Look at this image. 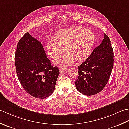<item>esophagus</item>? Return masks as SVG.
<instances>
[{
    "label": "esophagus",
    "instance_id": "esophagus-1",
    "mask_svg": "<svg viewBox=\"0 0 129 129\" xmlns=\"http://www.w3.org/2000/svg\"><path fill=\"white\" fill-rule=\"evenodd\" d=\"M67 70V68L64 66H61L59 68L60 72H64L65 71H66Z\"/></svg>",
    "mask_w": 129,
    "mask_h": 129
}]
</instances>
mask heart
Returning a JSON list of instances; mask_svg holds the SVG:
<instances>
[{"mask_svg": "<svg viewBox=\"0 0 129 129\" xmlns=\"http://www.w3.org/2000/svg\"><path fill=\"white\" fill-rule=\"evenodd\" d=\"M94 43V36L92 31L80 27H72L58 31L56 39L49 38L47 47L48 53L54 59L58 58L66 48L68 53L57 63L71 65L76 61L85 60L90 56Z\"/></svg>", "mask_w": 129, "mask_h": 129, "instance_id": "heart-1", "label": "heart"}]
</instances>
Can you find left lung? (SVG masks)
Wrapping results in <instances>:
<instances>
[{"mask_svg":"<svg viewBox=\"0 0 129 129\" xmlns=\"http://www.w3.org/2000/svg\"><path fill=\"white\" fill-rule=\"evenodd\" d=\"M113 66L114 51L109 37L105 33L100 45L78 67V77L75 82L77 90L87 96L100 92L108 82Z\"/></svg>","mask_w":129,"mask_h":129,"instance_id":"obj_1","label":"left lung"}]
</instances>
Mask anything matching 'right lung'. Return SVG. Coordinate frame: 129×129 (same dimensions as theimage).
Returning a JSON list of instances; mask_svg holds the SVG:
<instances>
[{"label":"right lung","mask_w":129,"mask_h":129,"mask_svg":"<svg viewBox=\"0 0 129 129\" xmlns=\"http://www.w3.org/2000/svg\"><path fill=\"white\" fill-rule=\"evenodd\" d=\"M15 64L19 82L31 96L45 99L53 92L58 68L52 66L42 44L28 32L18 43Z\"/></svg>","instance_id":"1"}]
</instances>
